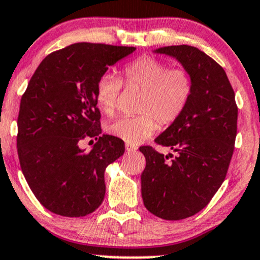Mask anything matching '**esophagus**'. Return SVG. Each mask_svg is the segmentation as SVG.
Wrapping results in <instances>:
<instances>
[{
    "instance_id": "34e87169",
    "label": "esophagus",
    "mask_w": 260,
    "mask_h": 260,
    "mask_svg": "<svg viewBox=\"0 0 260 260\" xmlns=\"http://www.w3.org/2000/svg\"><path fill=\"white\" fill-rule=\"evenodd\" d=\"M125 149H126V151H127V152H135L136 150H138V147L134 146V145L126 144V145H125Z\"/></svg>"
}]
</instances>
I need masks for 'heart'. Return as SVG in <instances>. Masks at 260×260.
I'll use <instances>...</instances> for the list:
<instances>
[{"label": "heart", "instance_id": "b5f03b06", "mask_svg": "<svg viewBox=\"0 0 260 260\" xmlns=\"http://www.w3.org/2000/svg\"><path fill=\"white\" fill-rule=\"evenodd\" d=\"M127 86L142 90L139 104L140 115L122 116L109 122L107 130L130 145L147 140L161 125L175 122L185 110L192 93V80L182 68H169L151 55H144L127 63L122 69ZM122 82L113 73H104L95 86V99L100 110L113 115L118 108Z\"/></svg>", "mask_w": 260, "mask_h": 260}]
</instances>
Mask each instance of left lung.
Listing matches in <instances>:
<instances>
[{"mask_svg": "<svg viewBox=\"0 0 260 260\" xmlns=\"http://www.w3.org/2000/svg\"><path fill=\"white\" fill-rule=\"evenodd\" d=\"M155 53L181 63L192 93L181 116L155 142L175 152L142 146L146 158L141 196L147 211L167 220L185 219L208 205L224 181L234 150L238 108L224 69L191 46H169Z\"/></svg>", "mask_w": 260, "mask_h": 260, "instance_id": "left-lung-1", "label": "left lung"}]
</instances>
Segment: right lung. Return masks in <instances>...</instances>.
<instances>
[{"label":"right lung","mask_w":260,"mask_h":260,"mask_svg":"<svg viewBox=\"0 0 260 260\" xmlns=\"http://www.w3.org/2000/svg\"><path fill=\"white\" fill-rule=\"evenodd\" d=\"M135 47L74 43L42 60L22 95L17 151L36 198L64 217H83L102 205L104 172L125 151L121 139L102 135L95 86L110 66ZM99 137L90 152L79 147Z\"/></svg>","instance_id":"right-lung-1"}]
</instances>
